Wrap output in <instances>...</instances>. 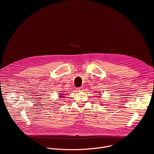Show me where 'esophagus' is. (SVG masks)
Here are the masks:
<instances>
[{"label": "esophagus", "mask_w": 154, "mask_h": 154, "mask_svg": "<svg viewBox=\"0 0 154 154\" xmlns=\"http://www.w3.org/2000/svg\"><path fill=\"white\" fill-rule=\"evenodd\" d=\"M77 90L79 91H83V88L82 86L79 87V88H77Z\"/></svg>", "instance_id": "1"}]
</instances>
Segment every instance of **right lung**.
I'll use <instances>...</instances> for the list:
<instances>
[{
    "mask_svg": "<svg viewBox=\"0 0 154 154\" xmlns=\"http://www.w3.org/2000/svg\"><path fill=\"white\" fill-rule=\"evenodd\" d=\"M60 97H63V96H60Z\"/></svg>",
    "mask_w": 154,
    "mask_h": 154,
    "instance_id": "1",
    "label": "right lung"
}]
</instances>
